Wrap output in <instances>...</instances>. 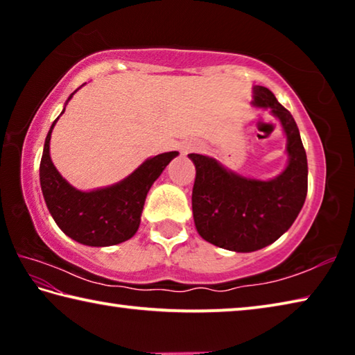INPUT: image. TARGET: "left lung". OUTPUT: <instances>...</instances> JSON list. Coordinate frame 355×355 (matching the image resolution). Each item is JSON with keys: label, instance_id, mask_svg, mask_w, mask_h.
Wrapping results in <instances>:
<instances>
[{"label": "left lung", "instance_id": "left-lung-1", "mask_svg": "<svg viewBox=\"0 0 355 355\" xmlns=\"http://www.w3.org/2000/svg\"><path fill=\"white\" fill-rule=\"evenodd\" d=\"M254 105L271 107L288 137L290 163L277 178H244L208 156L188 155L196 164L192 214L197 232L208 243L235 252H254L279 239L307 197V155L290 111L263 86L255 87Z\"/></svg>", "mask_w": 355, "mask_h": 355}]
</instances>
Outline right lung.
I'll return each mask as SVG.
<instances>
[{
	"label": "right lung",
	"mask_w": 355,
	"mask_h": 355,
	"mask_svg": "<svg viewBox=\"0 0 355 355\" xmlns=\"http://www.w3.org/2000/svg\"><path fill=\"white\" fill-rule=\"evenodd\" d=\"M56 120L48 131L40 159V186L53 219L65 235L81 244L103 248L127 241L139 228L150 186L178 152L153 156L110 188L83 192L71 188L51 163L50 137Z\"/></svg>",
	"instance_id": "1"
}]
</instances>
